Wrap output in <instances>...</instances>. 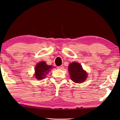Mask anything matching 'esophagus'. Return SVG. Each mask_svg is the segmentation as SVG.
Masks as SVG:
<instances>
[{
  "label": "esophagus",
  "instance_id": "esophagus-1",
  "mask_svg": "<svg viewBox=\"0 0 120 120\" xmlns=\"http://www.w3.org/2000/svg\"><path fill=\"white\" fill-rule=\"evenodd\" d=\"M57 68L58 69H63L64 68V67L63 66H59V67H57Z\"/></svg>",
  "mask_w": 120,
  "mask_h": 120
}]
</instances>
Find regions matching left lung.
<instances>
[{
  "mask_svg": "<svg viewBox=\"0 0 120 120\" xmlns=\"http://www.w3.org/2000/svg\"><path fill=\"white\" fill-rule=\"evenodd\" d=\"M68 71L71 80L77 83H81L86 81L88 73L83 69L82 66L78 62H72L69 65Z\"/></svg>",
  "mask_w": 120,
  "mask_h": 120,
  "instance_id": "8db88e82",
  "label": "left lung"
}]
</instances>
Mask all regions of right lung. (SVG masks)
Returning a JSON list of instances; mask_svg holds the SVG:
<instances>
[{"label": "right lung", "instance_id": "obj_1", "mask_svg": "<svg viewBox=\"0 0 120 120\" xmlns=\"http://www.w3.org/2000/svg\"><path fill=\"white\" fill-rule=\"evenodd\" d=\"M52 68V66L47 65L45 61H41L36 66L34 77L37 80H42Z\"/></svg>", "mask_w": 120, "mask_h": 120}]
</instances>
